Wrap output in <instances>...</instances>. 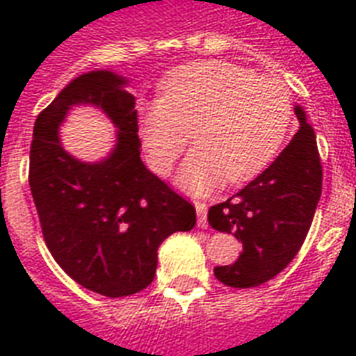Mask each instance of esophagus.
I'll return each mask as SVG.
<instances>
[{"label": "esophagus", "instance_id": "34e87169", "mask_svg": "<svg viewBox=\"0 0 356 356\" xmlns=\"http://www.w3.org/2000/svg\"><path fill=\"white\" fill-rule=\"evenodd\" d=\"M195 211H197V225L200 227H207V211H209V207L203 201H195Z\"/></svg>", "mask_w": 356, "mask_h": 356}]
</instances>
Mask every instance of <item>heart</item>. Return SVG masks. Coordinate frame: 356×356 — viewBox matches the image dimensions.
Returning a JSON list of instances; mask_svg holds the SVG:
<instances>
[{"mask_svg": "<svg viewBox=\"0 0 356 356\" xmlns=\"http://www.w3.org/2000/svg\"><path fill=\"white\" fill-rule=\"evenodd\" d=\"M292 96L273 75L225 60H201L175 70L161 99L140 105L138 133L151 170L168 175L190 151L179 184L205 194L225 179L242 183L262 172L281 149L292 122Z\"/></svg>", "mask_w": 356, "mask_h": 356, "instance_id": "obj_1", "label": "heart"}]
</instances>
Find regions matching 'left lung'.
<instances>
[{"mask_svg":"<svg viewBox=\"0 0 356 356\" xmlns=\"http://www.w3.org/2000/svg\"><path fill=\"white\" fill-rule=\"evenodd\" d=\"M299 131L281 155L238 194L209 209V223L233 233L243 253L214 268L220 282L253 288L281 273L299 253L321 195V159L314 129L296 107Z\"/></svg>","mask_w":356,"mask_h":356,"instance_id":"1","label":"left lung"}]
</instances>
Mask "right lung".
Returning <instances> with one entry per match:
<instances>
[{
	"instance_id": "add662e5",
	"label": "right lung",
	"mask_w": 356,
	"mask_h": 356,
	"mask_svg": "<svg viewBox=\"0 0 356 356\" xmlns=\"http://www.w3.org/2000/svg\"><path fill=\"white\" fill-rule=\"evenodd\" d=\"M125 81L113 72L74 79L33 129L29 186L44 242L75 282L107 298L149 286L156 249L170 234L195 225V209L140 161L138 114ZM77 102L102 106L120 129L119 144L97 165L62 149L58 123Z\"/></svg>"
}]
</instances>
